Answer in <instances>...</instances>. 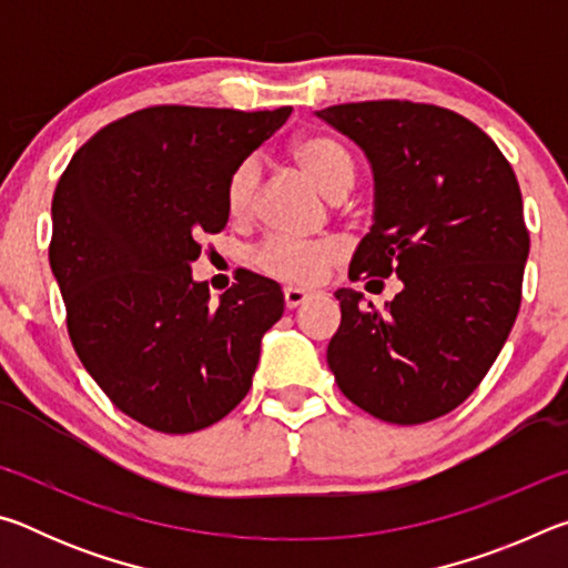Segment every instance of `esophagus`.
Wrapping results in <instances>:
<instances>
[{
	"label": "esophagus",
	"instance_id": "obj_1",
	"mask_svg": "<svg viewBox=\"0 0 568 568\" xmlns=\"http://www.w3.org/2000/svg\"><path fill=\"white\" fill-rule=\"evenodd\" d=\"M283 297H285V307H287V311H293V307H297V305H303V303L311 301L313 291H303V287H285Z\"/></svg>",
	"mask_w": 568,
	"mask_h": 568
}]
</instances>
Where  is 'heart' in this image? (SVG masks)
Masks as SVG:
<instances>
[{
    "mask_svg": "<svg viewBox=\"0 0 568 568\" xmlns=\"http://www.w3.org/2000/svg\"><path fill=\"white\" fill-rule=\"evenodd\" d=\"M293 158L305 178L318 187L323 195L333 200L343 197L345 192L353 187L355 182V160L348 150H345L338 140L328 138V134H303L293 142ZM257 180H261V170H257L255 160H245L235 168L233 175L227 180L225 190V207L233 217H245L253 205ZM341 247L331 243V240H318V243H295V240L273 237L255 250L253 263L257 271L265 275L277 277V281L291 285H315L321 283L331 265L338 261Z\"/></svg>",
    "mask_w": 568,
    "mask_h": 568,
    "instance_id": "obj_1",
    "label": "heart"
}]
</instances>
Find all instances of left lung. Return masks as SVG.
I'll list each match as a JSON object with an SVG mask.
<instances>
[{"label":"left lung","instance_id":"8db88e82","mask_svg":"<svg viewBox=\"0 0 568 568\" xmlns=\"http://www.w3.org/2000/svg\"><path fill=\"white\" fill-rule=\"evenodd\" d=\"M315 114L365 152L376 180L351 281L403 283L386 311L353 287L335 291V383L398 426L446 416L484 381L521 305L528 230L518 180L484 130L436 104L348 102Z\"/></svg>","mask_w":568,"mask_h":568}]
</instances>
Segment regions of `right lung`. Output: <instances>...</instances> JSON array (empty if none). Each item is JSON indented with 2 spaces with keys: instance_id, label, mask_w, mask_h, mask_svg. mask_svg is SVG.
Segmentation results:
<instances>
[{
  "instance_id": "obj_1",
  "label": "right lung",
  "mask_w": 568,
  "mask_h": 568,
  "mask_svg": "<svg viewBox=\"0 0 568 568\" xmlns=\"http://www.w3.org/2000/svg\"><path fill=\"white\" fill-rule=\"evenodd\" d=\"M291 112L158 104L92 134L57 182L50 265L70 341L142 426L207 428L253 386L281 285L243 271L213 307L190 263L227 225L230 175Z\"/></svg>"
}]
</instances>
